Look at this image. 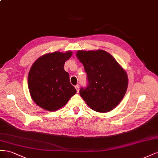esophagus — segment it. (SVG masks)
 Instances as JSON below:
<instances>
[{
  "label": "esophagus",
  "mask_w": 158,
  "mask_h": 158,
  "mask_svg": "<svg viewBox=\"0 0 158 158\" xmlns=\"http://www.w3.org/2000/svg\"><path fill=\"white\" fill-rule=\"evenodd\" d=\"M75 89H76V90H77V92H79V86L77 85V86H75Z\"/></svg>",
  "instance_id": "obj_1"
}]
</instances>
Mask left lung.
<instances>
[{
    "label": "left lung",
    "instance_id": "1",
    "mask_svg": "<svg viewBox=\"0 0 158 158\" xmlns=\"http://www.w3.org/2000/svg\"><path fill=\"white\" fill-rule=\"evenodd\" d=\"M76 56L83 65L89 81L79 93L86 104L98 112H109L123 100L128 88L126 71L109 53L102 50H79Z\"/></svg>",
    "mask_w": 158,
    "mask_h": 158
}]
</instances>
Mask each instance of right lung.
Segmentation results:
<instances>
[{
    "mask_svg": "<svg viewBox=\"0 0 158 158\" xmlns=\"http://www.w3.org/2000/svg\"><path fill=\"white\" fill-rule=\"evenodd\" d=\"M71 56V51L48 53L31 65L28 77L29 91L33 101L42 109L56 111L77 93L64 70L65 62Z\"/></svg>",
    "mask_w": 158,
    "mask_h": 158,
    "instance_id": "add662e5",
    "label": "right lung"
}]
</instances>
